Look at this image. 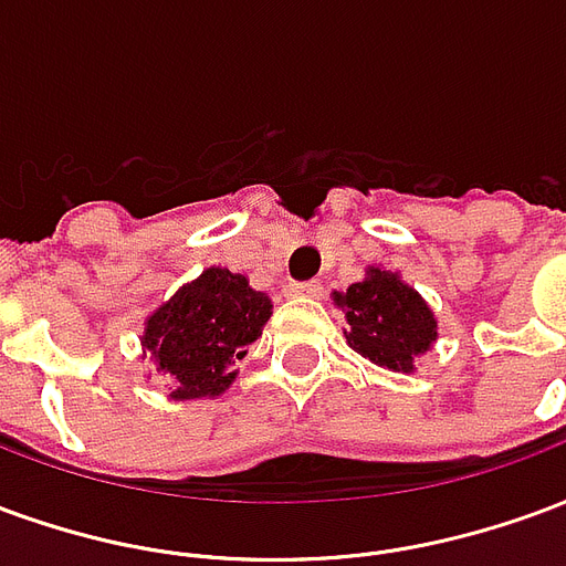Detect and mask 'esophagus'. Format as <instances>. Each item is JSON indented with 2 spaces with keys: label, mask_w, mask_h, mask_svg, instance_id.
Instances as JSON below:
<instances>
[{
  "label": "esophagus",
  "mask_w": 566,
  "mask_h": 566,
  "mask_svg": "<svg viewBox=\"0 0 566 566\" xmlns=\"http://www.w3.org/2000/svg\"><path fill=\"white\" fill-rule=\"evenodd\" d=\"M321 291H324V287H321L318 282L287 284V296H294V300H318Z\"/></svg>",
  "instance_id": "1"
}]
</instances>
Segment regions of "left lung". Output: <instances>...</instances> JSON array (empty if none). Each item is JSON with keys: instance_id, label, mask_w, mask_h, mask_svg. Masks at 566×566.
I'll return each mask as SVG.
<instances>
[{"instance_id": "1", "label": "left lung", "mask_w": 566, "mask_h": 566, "mask_svg": "<svg viewBox=\"0 0 566 566\" xmlns=\"http://www.w3.org/2000/svg\"><path fill=\"white\" fill-rule=\"evenodd\" d=\"M333 306L345 315V343L369 364L391 373H416V364L439 339L433 308L403 282L400 272L367 266L360 282L333 291Z\"/></svg>"}]
</instances>
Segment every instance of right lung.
Here are the masks:
<instances>
[{"mask_svg": "<svg viewBox=\"0 0 566 566\" xmlns=\"http://www.w3.org/2000/svg\"><path fill=\"white\" fill-rule=\"evenodd\" d=\"M270 315L272 300L242 272L209 266L145 318L142 357L169 379V400H214L235 381V364Z\"/></svg>", "mask_w": 566, "mask_h": 566, "instance_id": "1", "label": "right lung"}]
</instances>
